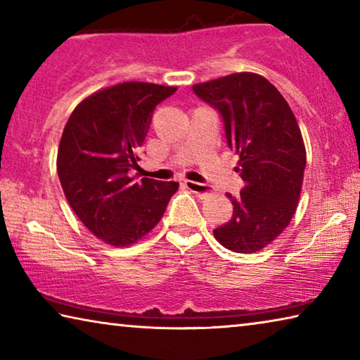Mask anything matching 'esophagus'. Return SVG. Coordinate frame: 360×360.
<instances>
[{
  "label": "esophagus",
  "mask_w": 360,
  "mask_h": 360,
  "mask_svg": "<svg viewBox=\"0 0 360 360\" xmlns=\"http://www.w3.org/2000/svg\"><path fill=\"white\" fill-rule=\"evenodd\" d=\"M184 186L188 188V191L200 195V197H205V195L211 193V188L205 184H200V182L195 181H184Z\"/></svg>",
  "instance_id": "esophagus-1"
}]
</instances>
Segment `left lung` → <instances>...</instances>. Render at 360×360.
I'll return each mask as SVG.
<instances>
[{
	"label": "left lung",
	"mask_w": 360,
	"mask_h": 360,
	"mask_svg": "<svg viewBox=\"0 0 360 360\" xmlns=\"http://www.w3.org/2000/svg\"><path fill=\"white\" fill-rule=\"evenodd\" d=\"M193 92L221 114L229 148L240 157L245 187L227 193L233 214L214 230L235 252H255L283 233L300 198L307 150L292 109L275 85L254 72L195 84Z\"/></svg>",
	"instance_id": "left-lung-1"
}]
</instances>
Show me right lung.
I'll list each match as a JSON object with an SVG mask.
<instances>
[{
    "label": "right lung",
    "mask_w": 360,
    "mask_h": 360,
    "mask_svg": "<svg viewBox=\"0 0 360 360\" xmlns=\"http://www.w3.org/2000/svg\"><path fill=\"white\" fill-rule=\"evenodd\" d=\"M176 87L124 82L79 103L58 146L57 172L71 210L108 245L129 246L160 221L179 184L135 181L138 148L154 109Z\"/></svg>",
    "instance_id": "add662e5"
}]
</instances>
